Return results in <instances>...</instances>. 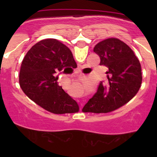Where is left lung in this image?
<instances>
[{
  "mask_svg": "<svg viewBox=\"0 0 157 157\" xmlns=\"http://www.w3.org/2000/svg\"><path fill=\"white\" fill-rule=\"evenodd\" d=\"M100 65L108 67L106 82L83 107L85 112H109L119 109L134 98L142 81L141 64L127 44L118 38H108L95 45Z\"/></svg>",
  "mask_w": 157,
  "mask_h": 157,
  "instance_id": "1",
  "label": "left lung"
}]
</instances>
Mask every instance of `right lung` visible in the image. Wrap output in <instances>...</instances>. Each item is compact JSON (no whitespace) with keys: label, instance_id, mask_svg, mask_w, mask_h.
<instances>
[{"label":"right lung","instance_id":"add662e5","mask_svg":"<svg viewBox=\"0 0 157 157\" xmlns=\"http://www.w3.org/2000/svg\"><path fill=\"white\" fill-rule=\"evenodd\" d=\"M75 61L71 51L53 38L40 41L26 54L19 72V85L36 104L55 114L78 112L74 99L58 85L56 73Z\"/></svg>","mask_w":157,"mask_h":157}]
</instances>
